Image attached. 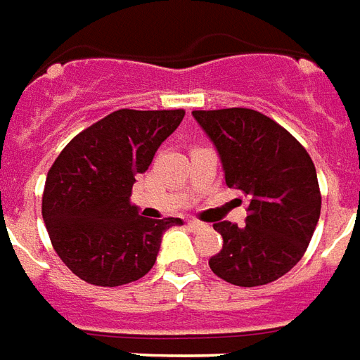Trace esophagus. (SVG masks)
<instances>
[{
  "label": "esophagus",
  "mask_w": 360,
  "mask_h": 360,
  "mask_svg": "<svg viewBox=\"0 0 360 360\" xmlns=\"http://www.w3.org/2000/svg\"><path fill=\"white\" fill-rule=\"evenodd\" d=\"M186 223H188V226H191L192 230L205 229V224H204V223H200V221H196V219H188V221H186Z\"/></svg>",
  "instance_id": "esophagus-1"
}]
</instances>
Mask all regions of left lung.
<instances>
[{"instance_id":"8db88e82","label":"left lung","mask_w":360,"mask_h":360,"mask_svg":"<svg viewBox=\"0 0 360 360\" xmlns=\"http://www.w3.org/2000/svg\"><path fill=\"white\" fill-rule=\"evenodd\" d=\"M221 156L224 181L249 196L245 226L221 221L215 276L238 287L276 281L304 257L321 215L317 172L308 150L270 117L230 107L192 111Z\"/></svg>"}]
</instances>
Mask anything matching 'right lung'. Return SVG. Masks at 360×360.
I'll list each match as a JSON object with an SVG mask.
<instances>
[{
	"mask_svg": "<svg viewBox=\"0 0 360 360\" xmlns=\"http://www.w3.org/2000/svg\"><path fill=\"white\" fill-rule=\"evenodd\" d=\"M183 109H119L77 134L49 169L43 221L52 247L77 278L119 287L143 278L156 262L162 234L181 219H149L130 204L137 174H145Z\"/></svg>",
	"mask_w": 360,
	"mask_h": 360,
	"instance_id": "1",
	"label": "right lung"
}]
</instances>
